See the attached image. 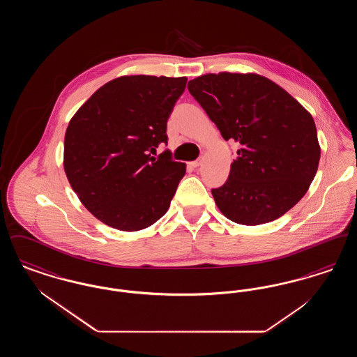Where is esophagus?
<instances>
[{"label": "esophagus", "mask_w": 357, "mask_h": 357, "mask_svg": "<svg viewBox=\"0 0 357 357\" xmlns=\"http://www.w3.org/2000/svg\"><path fill=\"white\" fill-rule=\"evenodd\" d=\"M188 165H190L192 169H197V167H199V166L202 165V160H201V159H199V160H194V162H190Z\"/></svg>", "instance_id": "esophagus-1"}]
</instances>
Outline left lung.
<instances>
[{
  "instance_id": "1",
  "label": "left lung",
  "mask_w": 357,
  "mask_h": 357,
  "mask_svg": "<svg viewBox=\"0 0 357 357\" xmlns=\"http://www.w3.org/2000/svg\"><path fill=\"white\" fill-rule=\"evenodd\" d=\"M187 88L223 139L241 146L226 183L211 190L222 214L248 226L284 215L305 195L319 167L312 115L257 73H207Z\"/></svg>"
}]
</instances>
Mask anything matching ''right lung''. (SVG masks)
Returning <instances> with one entry per match:
<instances>
[{
	"instance_id": "obj_1",
	"label": "right lung",
	"mask_w": 357,
	"mask_h": 357,
	"mask_svg": "<svg viewBox=\"0 0 357 357\" xmlns=\"http://www.w3.org/2000/svg\"><path fill=\"white\" fill-rule=\"evenodd\" d=\"M187 77L131 75L100 86L77 109L64 139V170L85 208L121 231L160 220L186 165L169 151L167 120Z\"/></svg>"
}]
</instances>
